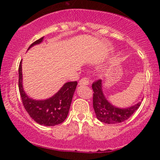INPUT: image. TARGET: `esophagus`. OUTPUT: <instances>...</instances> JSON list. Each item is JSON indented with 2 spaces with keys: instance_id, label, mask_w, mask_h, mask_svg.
<instances>
[{
  "instance_id": "34e87169",
  "label": "esophagus",
  "mask_w": 160,
  "mask_h": 160,
  "mask_svg": "<svg viewBox=\"0 0 160 160\" xmlns=\"http://www.w3.org/2000/svg\"><path fill=\"white\" fill-rule=\"evenodd\" d=\"M89 80H88L86 78H82L81 80L79 81L78 85L79 86H87V85H89Z\"/></svg>"
}]
</instances>
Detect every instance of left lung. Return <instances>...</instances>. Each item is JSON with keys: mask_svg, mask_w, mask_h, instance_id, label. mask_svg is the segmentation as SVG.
<instances>
[{"mask_svg": "<svg viewBox=\"0 0 160 160\" xmlns=\"http://www.w3.org/2000/svg\"><path fill=\"white\" fill-rule=\"evenodd\" d=\"M93 92V108L97 119L102 122L117 124L128 120L134 112L140 107L139 102L127 108H118L112 104L106 98L103 92L102 80H99L92 86Z\"/></svg>", "mask_w": 160, "mask_h": 160, "instance_id": "8db88e82", "label": "left lung"}]
</instances>
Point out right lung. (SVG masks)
Segmentation results:
<instances>
[{
    "instance_id": "add662e5",
    "label": "right lung",
    "mask_w": 160,
    "mask_h": 160,
    "mask_svg": "<svg viewBox=\"0 0 160 160\" xmlns=\"http://www.w3.org/2000/svg\"><path fill=\"white\" fill-rule=\"evenodd\" d=\"M43 38L44 37L34 42L28 50L31 47L41 43ZM22 68L21 61L19 67V89L24 108L29 116L38 124L46 126H56L64 122L68 114L78 82H65L61 89L50 98L36 100L30 98L24 90Z\"/></svg>"
}]
</instances>
